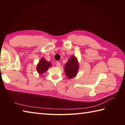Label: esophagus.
I'll use <instances>...</instances> for the list:
<instances>
[{"instance_id": "1", "label": "esophagus", "mask_w": 125, "mask_h": 125, "mask_svg": "<svg viewBox=\"0 0 125 125\" xmlns=\"http://www.w3.org/2000/svg\"><path fill=\"white\" fill-rule=\"evenodd\" d=\"M56 66L57 67H61V63L58 62H57V63H56Z\"/></svg>"}]
</instances>
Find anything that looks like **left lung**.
<instances>
[{
    "mask_svg": "<svg viewBox=\"0 0 125 125\" xmlns=\"http://www.w3.org/2000/svg\"><path fill=\"white\" fill-rule=\"evenodd\" d=\"M79 69V63L77 58L74 56H72L65 63L64 67V72L68 78L72 79L77 74Z\"/></svg>",
    "mask_w": 125,
    "mask_h": 125,
    "instance_id": "1",
    "label": "left lung"
}]
</instances>
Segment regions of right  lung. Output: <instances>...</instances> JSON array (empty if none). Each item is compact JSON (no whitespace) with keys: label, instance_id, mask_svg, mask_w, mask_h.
I'll use <instances>...</instances> for the list:
<instances>
[{"label":"right lung","instance_id":"obj_1","mask_svg":"<svg viewBox=\"0 0 125 125\" xmlns=\"http://www.w3.org/2000/svg\"><path fill=\"white\" fill-rule=\"evenodd\" d=\"M51 65V63L46 61L45 58H42L37 65L36 69L37 72L40 74H42L43 73L46 72L49 68V67H50Z\"/></svg>","mask_w":125,"mask_h":125}]
</instances>
